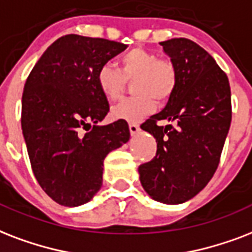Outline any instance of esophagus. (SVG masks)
<instances>
[{
    "label": "esophagus",
    "instance_id": "esophagus-1",
    "mask_svg": "<svg viewBox=\"0 0 252 252\" xmlns=\"http://www.w3.org/2000/svg\"><path fill=\"white\" fill-rule=\"evenodd\" d=\"M128 128H130V132H131V135L136 134V132L139 131V125L138 124H128Z\"/></svg>",
    "mask_w": 252,
    "mask_h": 252
}]
</instances>
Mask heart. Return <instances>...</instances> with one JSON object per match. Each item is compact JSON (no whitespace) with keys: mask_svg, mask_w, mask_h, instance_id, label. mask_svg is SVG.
I'll return each mask as SVG.
<instances>
[{"mask_svg":"<svg viewBox=\"0 0 252 252\" xmlns=\"http://www.w3.org/2000/svg\"><path fill=\"white\" fill-rule=\"evenodd\" d=\"M135 94L112 108L116 120L136 122L154 110L155 99L164 102L172 95L177 85V71L168 59H159L157 54L142 48H134L121 56L120 67L104 64L97 72V85L109 99L122 94L126 81H132Z\"/></svg>","mask_w":252,"mask_h":252,"instance_id":"1","label":"heart"}]
</instances>
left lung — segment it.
Returning <instances> with one entry per match:
<instances>
[{
    "instance_id": "8db88e82",
    "label": "left lung",
    "mask_w": 252,
    "mask_h": 252,
    "mask_svg": "<svg viewBox=\"0 0 252 252\" xmlns=\"http://www.w3.org/2000/svg\"><path fill=\"white\" fill-rule=\"evenodd\" d=\"M160 46L176 67L177 85L165 108L140 125L158 148L138 171L154 200L181 204L205 188L220 164L231 124V92L225 72L197 43L175 38ZM163 120L175 126H161Z\"/></svg>"
}]
</instances>
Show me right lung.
Wrapping results in <instances>:
<instances>
[{"mask_svg":"<svg viewBox=\"0 0 252 252\" xmlns=\"http://www.w3.org/2000/svg\"><path fill=\"white\" fill-rule=\"evenodd\" d=\"M126 47L65 35L47 48L27 77L21 116L27 154L39 185L60 205L91 201L102 185L106 155L130 139L126 121L97 126L109 112L97 72Z\"/></svg>","mask_w":252,"mask_h":252,"instance_id":"obj_1","label":"right lung"}]
</instances>
